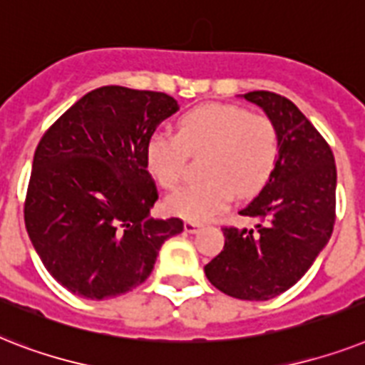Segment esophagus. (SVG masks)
I'll use <instances>...</instances> for the list:
<instances>
[{"label":"esophagus","instance_id":"34e87169","mask_svg":"<svg viewBox=\"0 0 365 365\" xmlns=\"http://www.w3.org/2000/svg\"><path fill=\"white\" fill-rule=\"evenodd\" d=\"M200 228H201L200 222H192V220L185 222V232L186 233H196Z\"/></svg>","mask_w":365,"mask_h":365}]
</instances>
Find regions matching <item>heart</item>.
<instances>
[{"instance_id": "1", "label": "heart", "mask_w": 365, "mask_h": 365, "mask_svg": "<svg viewBox=\"0 0 365 365\" xmlns=\"http://www.w3.org/2000/svg\"><path fill=\"white\" fill-rule=\"evenodd\" d=\"M281 139L264 115L224 103L200 105L177 122V133L154 132L145 145V168L171 190L185 173L186 156L203 154V179L180 186L165 200L169 212L192 222L222 212L237 194L255 196L275 169Z\"/></svg>"}]
</instances>
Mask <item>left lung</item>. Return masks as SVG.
Returning a JSON list of instances; mask_svg holds the SVG:
<instances>
[{
    "mask_svg": "<svg viewBox=\"0 0 365 365\" xmlns=\"http://www.w3.org/2000/svg\"><path fill=\"white\" fill-rule=\"evenodd\" d=\"M275 124L281 150L275 169L249 205L255 230L222 228L224 250L205 265L215 288L232 298L265 302L287 292L324 249L335 224L337 171L330 145L284 96H243Z\"/></svg>",
    "mask_w": 365,
    "mask_h": 365,
    "instance_id": "obj_1",
    "label": "left lung"
}]
</instances>
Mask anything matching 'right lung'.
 <instances>
[{"label": "right lung", "mask_w": 365, "mask_h": 365, "mask_svg": "<svg viewBox=\"0 0 365 365\" xmlns=\"http://www.w3.org/2000/svg\"><path fill=\"white\" fill-rule=\"evenodd\" d=\"M179 110L164 92L101 86L69 107L35 148L24 220L46 271L81 298L107 299L147 281L180 218L158 200L145 145Z\"/></svg>", "instance_id": "add662e5"}]
</instances>
